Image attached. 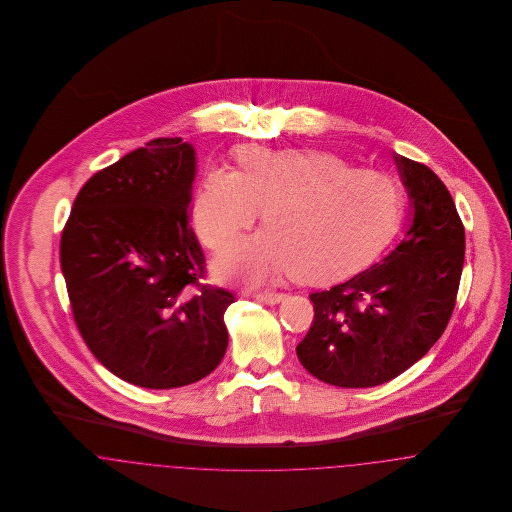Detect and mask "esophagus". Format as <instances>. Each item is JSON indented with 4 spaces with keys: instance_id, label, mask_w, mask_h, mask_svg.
<instances>
[{
    "instance_id": "1",
    "label": "esophagus",
    "mask_w": 512,
    "mask_h": 512,
    "mask_svg": "<svg viewBox=\"0 0 512 512\" xmlns=\"http://www.w3.org/2000/svg\"><path fill=\"white\" fill-rule=\"evenodd\" d=\"M286 297V293L280 292H259L255 293V299H259V301H263V303H268V305H276V303H280L282 299Z\"/></svg>"
}]
</instances>
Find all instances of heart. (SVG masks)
<instances>
[{"instance_id": "obj_1", "label": "heart", "mask_w": 512, "mask_h": 512, "mask_svg": "<svg viewBox=\"0 0 512 512\" xmlns=\"http://www.w3.org/2000/svg\"><path fill=\"white\" fill-rule=\"evenodd\" d=\"M238 163L240 172L203 176L194 228L201 244L222 251L267 209V230L222 257V268L247 282L290 272L309 284L347 278L374 263L403 224V190L336 153L245 147Z\"/></svg>"}]
</instances>
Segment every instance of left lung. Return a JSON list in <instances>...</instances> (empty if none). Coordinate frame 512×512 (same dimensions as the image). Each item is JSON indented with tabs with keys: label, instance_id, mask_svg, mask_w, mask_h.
I'll use <instances>...</instances> for the list:
<instances>
[{
	"label": "left lung",
	"instance_id": "1",
	"mask_svg": "<svg viewBox=\"0 0 512 512\" xmlns=\"http://www.w3.org/2000/svg\"><path fill=\"white\" fill-rule=\"evenodd\" d=\"M413 201V224L390 255L351 280L311 293L315 318L295 347L301 365L340 388L380 386L439 340L453 315L464 226L438 174L395 155Z\"/></svg>",
	"mask_w": 512,
	"mask_h": 512
}]
</instances>
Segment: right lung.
<instances>
[{
    "mask_svg": "<svg viewBox=\"0 0 512 512\" xmlns=\"http://www.w3.org/2000/svg\"><path fill=\"white\" fill-rule=\"evenodd\" d=\"M195 153L155 138L96 172L61 234V270L80 336L101 365L149 390L194 384L219 366L236 295L203 284L190 226Z\"/></svg>",
    "mask_w": 512,
    "mask_h": 512,
    "instance_id": "add662e5",
    "label": "right lung"
}]
</instances>
